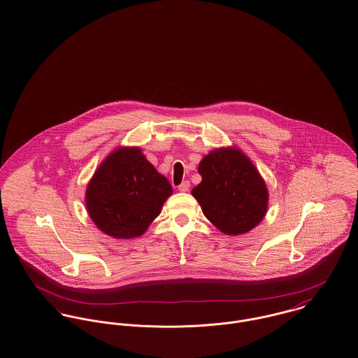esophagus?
Returning <instances> with one entry per match:
<instances>
[{
  "label": "esophagus",
  "mask_w": 358,
  "mask_h": 358,
  "mask_svg": "<svg viewBox=\"0 0 358 358\" xmlns=\"http://www.w3.org/2000/svg\"><path fill=\"white\" fill-rule=\"evenodd\" d=\"M189 189V181H182L180 185H178V191L180 192H187Z\"/></svg>",
  "instance_id": "esophagus-1"
}]
</instances>
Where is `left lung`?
I'll return each mask as SVG.
<instances>
[{"label":"left lung","instance_id":"8db88e82","mask_svg":"<svg viewBox=\"0 0 358 358\" xmlns=\"http://www.w3.org/2000/svg\"><path fill=\"white\" fill-rule=\"evenodd\" d=\"M199 173L201 182L192 189V195L207 220L221 232L241 235L262 221L268 208V189L241 151H211L200 162Z\"/></svg>","mask_w":358,"mask_h":358}]
</instances>
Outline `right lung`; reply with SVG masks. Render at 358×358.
Here are the masks:
<instances>
[{
  "instance_id": "add662e5",
  "label": "right lung",
  "mask_w": 358,
  "mask_h": 358,
  "mask_svg": "<svg viewBox=\"0 0 358 358\" xmlns=\"http://www.w3.org/2000/svg\"><path fill=\"white\" fill-rule=\"evenodd\" d=\"M173 194L166 177L138 148H120L104 160L86 189V207L100 231L117 238H137L159 215Z\"/></svg>"
}]
</instances>
